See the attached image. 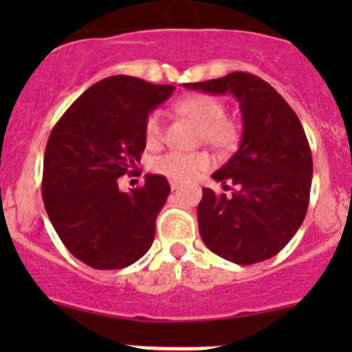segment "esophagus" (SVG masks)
Listing matches in <instances>:
<instances>
[{"instance_id": "1", "label": "esophagus", "mask_w": 352, "mask_h": 352, "mask_svg": "<svg viewBox=\"0 0 352 352\" xmlns=\"http://www.w3.org/2000/svg\"><path fill=\"white\" fill-rule=\"evenodd\" d=\"M170 188H173V190H178L179 183L178 182H170Z\"/></svg>"}]
</instances>
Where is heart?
I'll return each mask as SVG.
<instances>
[{
	"label": "heart",
	"mask_w": 352,
	"mask_h": 352,
	"mask_svg": "<svg viewBox=\"0 0 352 352\" xmlns=\"http://www.w3.org/2000/svg\"><path fill=\"white\" fill-rule=\"evenodd\" d=\"M176 111L201 126V139L214 148H232L238 141V126L226 118V107L217 96L192 93L176 102ZM144 139L148 146H155L162 139V116L158 111L149 113L144 121ZM211 160L204 151L182 153L169 151L153 160V169L173 182H188L210 167Z\"/></svg>",
	"instance_id": "b5f03b06"
}]
</instances>
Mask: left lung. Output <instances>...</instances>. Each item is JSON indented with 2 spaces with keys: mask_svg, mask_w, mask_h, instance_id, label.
Here are the masks:
<instances>
[{
  "mask_svg": "<svg viewBox=\"0 0 352 352\" xmlns=\"http://www.w3.org/2000/svg\"><path fill=\"white\" fill-rule=\"evenodd\" d=\"M185 88L236 96L243 133L226 166L213 173L231 197L203 188L199 232L213 254L236 264L276 256L303 223L312 185V153L296 113L275 88L247 72Z\"/></svg>",
  "mask_w": 352,
  "mask_h": 352,
  "instance_id": "left-lung-1",
  "label": "left lung"
}]
</instances>
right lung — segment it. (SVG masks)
<instances>
[{"label": "right lung", "instance_id": "1", "mask_svg": "<svg viewBox=\"0 0 352 352\" xmlns=\"http://www.w3.org/2000/svg\"><path fill=\"white\" fill-rule=\"evenodd\" d=\"M174 91L130 76L98 80L77 98L49 135L42 197L52 227L72 256L96 270L141 259L170 192L160 174L121 192L118 178L146 148L144 121Z\"/></svg>", "mask_w": 352, "mask_h": 352}]
</instances>
